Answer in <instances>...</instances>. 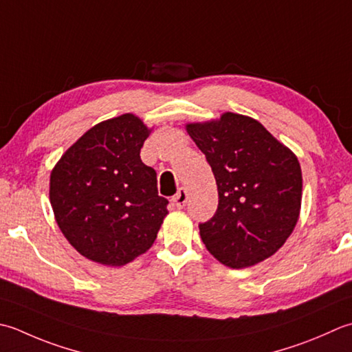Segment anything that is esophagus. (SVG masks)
I'll return each instance as SVG.
<instances>
[{
	"instance_id": "obj_1",
	"label": "esophagus",
	"mask_w": 352,
	"mask_h": 352,
	"mask_svg": "<svg viewBox=\"0 0 352 352\" xmlns=\"http://www.w3.org/2000/svg\"><path fill=\"white\" fill-rule=\"evenodd\" d=\"M188 198H189L188 190H186L184 188H180L177 194L174 195V198H172V203H174V206H177L178 209H183L186 203H188Z\"/></svg>"
}]
</instances>
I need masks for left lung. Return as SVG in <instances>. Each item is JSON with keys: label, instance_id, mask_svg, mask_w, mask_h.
<instances>
[{"label": "left lung", "instance_id": "obj_1", "mask_svg": "<svg viewBox=\"0 0 352 352\" xmlns=\"http://www.w3.org/2000/svg\"><path fill=\"white\" fill-rule=\"evenodd\" d=\"M218 186V209L199 236L219 263L245 268L276 253L292 235L302 201L300 164L252 117L224 113L188 123Z\"/></svg>", "mask_w": 352, "mask_h": 352}]
</instances>
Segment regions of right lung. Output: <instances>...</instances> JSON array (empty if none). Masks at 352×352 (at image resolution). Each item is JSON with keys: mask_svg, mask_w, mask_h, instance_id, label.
Masks as SVG:
<instances>
[{"mask_svg": "<svg viewBox=\"0 0 352 352\" xmlns=\"http://www.w3.org/2000/svg\"><path fill=\"white\" fill-rule=\"evenodd\" d=\"M151 131L134 114L100 122L65 151L50 175L60 232L82 256L120 267L154 244L168 199L140 158Z\"/></svg>", "mask_w": 352, "mask_h": 352, "instance_id": "1", "label": "right lung"}]
</instances>
